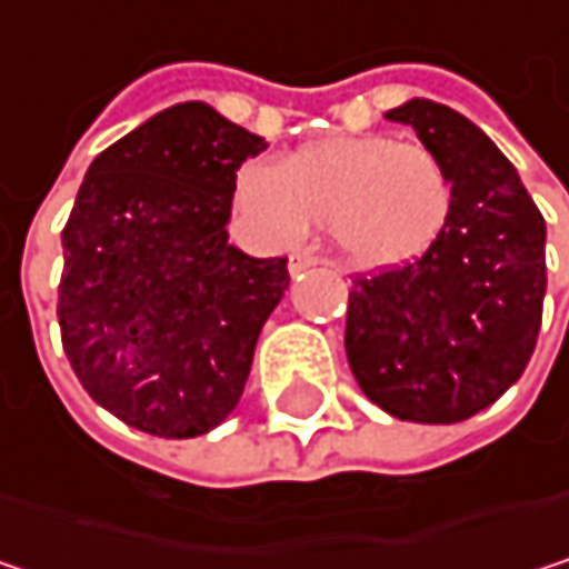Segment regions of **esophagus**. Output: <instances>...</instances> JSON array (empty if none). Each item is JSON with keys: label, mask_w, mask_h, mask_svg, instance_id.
<instances>
[{"label": "esophagus", "mask_w": 569, "mask_h": 569, "mask_svg": "<svg viewBox=\"0 0 569 569\" xmlns=\"http://www.w3.org/2000/svg\"><path fill=\"white\" fill-rule=\"evenodd\" d=\"M316 263H319V257H312V253H292V257H289V273L299 277V273H306V270L316 267Z\"/></svg>", "instance_id": "1"}]
</instances>
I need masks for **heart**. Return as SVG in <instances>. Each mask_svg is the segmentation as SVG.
I'll return each mask as SVG.
<instances>
[{
	"mask_svg": "<svg viewBox=\"0 0 569 569\" xmlns=\"http://www.w3.org/2000/svg\"><path fill=\"white\" fill-rule=\"evenodd\" d=\"M240 213L273 243H296L312 220L352 267L386 270L421 257L451 213V180L421 144L339 134L299 148L286 164L250 161L237 173Z\"/></svg>",
	"mask_w": 569,
	"mask_h": 569,
	"instance_id": "1",
	"label": "heart"
}]
</instances>
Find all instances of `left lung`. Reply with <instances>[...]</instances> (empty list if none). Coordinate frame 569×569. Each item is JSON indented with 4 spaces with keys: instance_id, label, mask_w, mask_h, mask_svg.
I'll return each mask as SVG.
<instances>
[{
    "instance_id": "obj_1",
    "label": "left lung",
    "mask_w": 569,
    "mask_h": 569,
    "mask_svg": "<svg viewBox=\"0 0 569 569\" xmlns=\"http://www.w3.org/2000/svg\"><path fill=\"white\" fill-rule=\"evenodd\" d=\"M386 118L411 124L441 161L451 213L421 257L352 280L346 356L389 415L455 425L495 405L533 356L547 227L511 161L465 114L415 98Z\"/></svg>"
}]
</instances>
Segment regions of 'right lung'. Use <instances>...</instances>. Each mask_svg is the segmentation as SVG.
<instances>
[{"label": "right lung", "instance_id": "1", "mask_svg": "<svg viewBox=\"0 0 569 569\" xmlns=\"http://www.w3.org/2000/svg\"><path fill=\"white\" fill-rule=\"evenodd\" d=\"M267 141L200 101L173 104L84 173L61 230V349L84 392L158 438L217 428L243 396L286 257L227 243L237 171Z\"/></svg>", "mask_w": 569, "mask_h": 569}]
</instances>
